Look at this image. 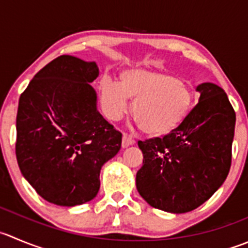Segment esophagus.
<instances>
[{
    "label": "esophagus",
    "mask_w": 248,
    "mask_h": 248,
    "mask_svg": "<svg viewBox=\"0 0 248 248\" xmlns=\"http://www.w3.org/2000/svg\"><path fill=\"white\" fill-rule=\"evenodd\" d=\"M133 143H134L133 138H132L129 134L124 133V136H122V148H127V146L132 145Z\"/></svg>",
    "instance_id": "esophagus-1"
}]
</instances>
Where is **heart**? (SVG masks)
Returning a JSON list of instances; mask_svg holds the SVG:
<instances>
[{
    "mask_svg": "<svg viewBox=\"0 0 248 248\" xmlns=\"http://www.w3.org/2000/svg\"><path fill=\"white\" fill-rule=\"evenodd\" d=\"M100 100L108 119L117 120L133 103V117L145 134L166 136L185 120L194 105V92L173 74L128 69L120 74V85L102 78Z\"/></svg>",
    "mask_w": 248,
    "mask_h": 248,
    "instance_id": "obj_1",
    "label": "heart"
}]
</instances>
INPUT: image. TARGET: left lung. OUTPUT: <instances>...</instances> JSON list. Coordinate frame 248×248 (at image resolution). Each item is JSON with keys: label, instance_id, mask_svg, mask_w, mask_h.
I'll use <instances>...</instances> for the list:
<instances>
[{"label": "left lung", "instance_id": "obj_1", "mask_svg": "<svg viewBox=\"0 0 248 248\" xmlns=\"http://www.w3.org/2000/svg\"><path fill=\"white\" fill-rule=\"evenodd\" d=\"M200 100L184 121L162 138L138 141L143 166L137 189L153 207L172 213L195 210L227 179L236 115L224 91L198 87Z\"/></svg>", "mask_w": 248, "mask_h": 248}]
</instances>
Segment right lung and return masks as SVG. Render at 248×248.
<instances>
[{
  "label": "right lung",
  "instance_id": "right-lung-1",
  "mask_svg": "<svg viewBox=\"0 0 248 248\" xmlns=\"http://www.w3.org/2000/svg\"><path fill=\"white\" fill-rule=\"evenodd\" d=\"M95 62L60 55L41 69L19 98L16 155L36 193L59 206L97 196L102 166L121 148L122 134L97 110L90 82Z\"/></svg>",
  "mask_w": 248,
  "mask_h": 248
}]
</instances>
